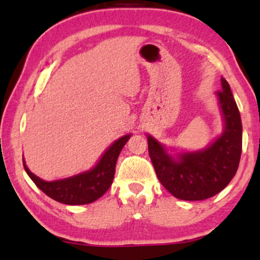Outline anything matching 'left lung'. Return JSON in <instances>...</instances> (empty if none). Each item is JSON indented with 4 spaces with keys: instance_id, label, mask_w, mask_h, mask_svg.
Returning <instances> with one entry per match:
<instances>
[{
    "instance_id": "8db88e82",
    "label": "left lung",
    "mask_w": 260,
    "mask_h": 260,
    "mask_svg": "<svg viewBox=\"0 0 260 260\" xmlns=\"http://www.w3.org/2000/svg\"><path fill=\"white\" fill-rule=\"evenodd\" d=\"M216 91L223 117V132L208 148L172 157L148 136L149 156L160 183L182 201H204L217 194L236 175L242 153V122L226 79Z\"/></svg>"
}]
</instances>
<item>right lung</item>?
I'll return each mask as SVG.
<instances>
[{
    "mask_svg": "<svg viewBox=\"0 0 260 260\" xmlns=\"http://www.w3.org/2000/svg\"><path fill=\"white\" fill-rule=\"evenodd\" d=\"M129 137V134H127L116 140L105 151L94 169L64 180L46 182L29 171L24 161L23 165L32 182L50 198L68 205L90 204L105 194L111 186L117 157Z\"/></svg>",
    "mask_w": 260,
    "mask_h": 260,
    "instance_id": "1",
    "label": "right lung"
}]
</instances>
